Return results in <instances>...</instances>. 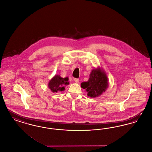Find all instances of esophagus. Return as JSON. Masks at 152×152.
<instances>
[{
    "mask_svg": "<svg viewBox=\"0 0 152 152\" xmlns=\"http://www.w3.org/2000/svg\"><path fill=\"white\" fill-rule=\"evenodd\" d=\"M74 81H75L76 83H79V79H75Z\"/></svg>",
    "mask_w": 152,
    "mask_h": 152,
    "instance_id": "esophagus-1",
    "label": "esophagus"
}]
</instances>
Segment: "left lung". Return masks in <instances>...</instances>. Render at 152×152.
Wrapping results in <instances>:
<instances>
[{
    "instance_id": "obj_1",
    "label": "left lung",
    "mask_w": 152,
    "mask_h": 152,
    "mask_svg": "<svg viewBox=\"0 0 152 152\" xmlns=\"http://www.w3.org/2000/svg\"><path fill=\"white\" fill-rule=\"evenodd\" d=\"M109 87L108 79L106 72L100 67L92 70L87 81L81 83V87L86 90L88 97L94 98L101 96Z\"/></svg>"
}]
</instances>
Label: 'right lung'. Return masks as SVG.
Returning a JSON list of instances; mask_svg holds the SVG:
<instances>
[{
	"mask_svg": "<svg viewBox=\"0 0 152 152\" xmlns=\"http://www.w3.org/2000/svg\"><path fill=\"white\" fill-rule=\"evenodd\" d=\"M68 77H61L58 75H55L51 79L48 84V87L53 93H57L58 91H63L65 90V86L69 85Z\"/></svg>",
	"mask_w": 152,
	"mask_h": 152,
	"instance_id": "add662e5",
	"label": "right lung"
}]
</instances>
